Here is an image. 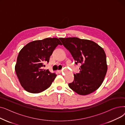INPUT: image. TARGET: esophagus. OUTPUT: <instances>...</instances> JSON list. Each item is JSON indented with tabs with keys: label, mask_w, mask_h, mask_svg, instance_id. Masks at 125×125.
Masks as SVG:
<instances>
[{
	"label": "esophagus",
	"mask_w": 125,
	"mask_h": 125,
	"mask_svg": "<svg viewBox=\"0 0 125 125\" xmlns=\"http://www.w3.org/2000/svg\"><path fill=\"white\" fill-rule=\"evenodd\" d=\"M57 72H58V73H59V74L61 73V70H58V71H57Z\"/></svg>",
	"instance_id": "obj_1"
}]
</instances>
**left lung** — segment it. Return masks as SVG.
Masks as SVG:
<instances>
[{"mask_svg": "<svg viewBox=\"0 0 125 125\" xmlns=\"http://www.w3.org/2000/svg\"><path fill=\"white\" fill-rule=\"evenodd\" d=\"M62 44L73 56L75 64L81 63L80 73L74 74V81L68 84L77 94L87 95L102 84L107 71L104 50L96 42L77 37L60 38Z\"/></svg>", "mask_w": 125, "mask_h": 125, "instance_id": "obj_1", "label": "left lung"}]
</instances>
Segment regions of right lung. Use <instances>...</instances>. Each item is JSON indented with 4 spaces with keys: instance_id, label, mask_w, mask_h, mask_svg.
<instances>
[{
    "instance_id": "1",
    "label": "right lung",
    "mask_w": 125,
    "mask_h": 125,
    "mask_svg": "<svg viewBox=\"0 0 125 125\" xmlns=\"http://www.w3.org/2000/svg\"><path fill=\"white\" fill-rule=\"evenodd\" d=\"M58 44L57 38H47L31 42L20 51L15 71L22 87L31 93H39L49 88L57 75L44 70V64Z\"/></svg>"
}]
</instances>
